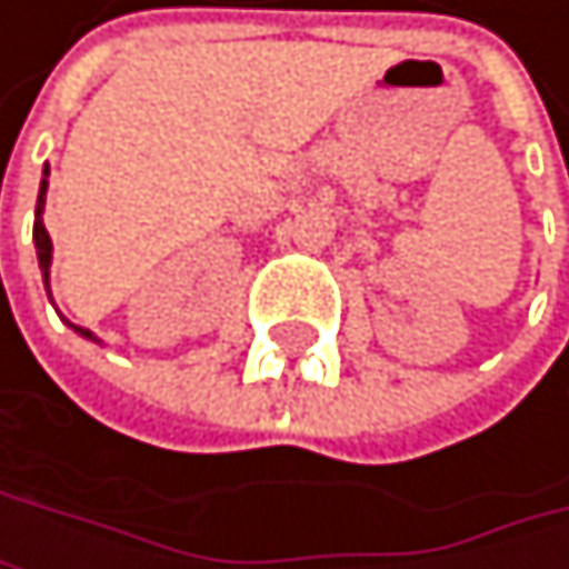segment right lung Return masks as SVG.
<instances>
[{"label": "right lung", "instance_id": "right-lung-1", "mask_svg": "<svg viewBox=\"0 0 569 569\" xmlns=\"http://www.w3.org/2000/svg\"><path fill=\"white\" fill-rule=\"evenodd\" d=\"M47 177L50 170H43V180H40V193H37V214H33V246H37V262H40V272H43V287H47V297H50V262H53V242H50V234L43 228V208H47ZM74 335L101 345L88 327H78V323H68Z\"/></svg>", "mask_w": 569, "mask_h": 569}]
</instances>
